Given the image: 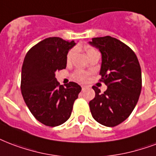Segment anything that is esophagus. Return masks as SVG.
I'll use <instances>...</instances> for the list:
<instances>
[{
	"mask_svg": "<svg viewBox=\"0 0 156 156\" xmlns=\"http://www.w3.org/2000/svg\"><path fill=\"white\" fill-rule=\"evenodd\" d=\"M84 89H85V87H84V86H82V90H83V91Z\"/></svg>",
	"mask_w": 156,
	"mask_h": 156,
	"instance_id": "esophagus-1",
	"label": "esophagus"
}]
</instances>
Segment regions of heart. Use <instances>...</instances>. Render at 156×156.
I'll use <instances>...</instances> for the list:
<instances>
[{
    "instance_id": "b5f03b06",
    "label": "heart",
    "mask_w": 156,
    "mask_h": 156,
    "mask_svg": "<svg viewBox=\"0 0 156 156\" xmlns=\"http://www.w3.org/2000/svg\"><path fill=\"white\" fill-rule=\"evenodd\" d=\"M84 49H85V51L87 52V56H90L91 55L95 54V53H97V51H96L93 48H91L90 46H86L84 47ZM73 54H74V50L71 49L68 52L67 56H66V61H67L68 64H69L71 62V60H72V58L73 56ZM73 78L74 79L78 82H86L87 80V75L86 73H83L82 71H76L74 74H73Z\"/></svg>"
}]
</instances>
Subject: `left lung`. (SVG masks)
<instances>
[{
	"instance_id": "obj_1",
	"label": "left lung",
	"mask_w": 156,
	"mask_h": 156,
	"mask_svg": "<svg viewBox=\"0 0 156 156\" xmlns=\"http://www.w3.org/2000/svg\"><path fill=\"white\" fill-rule=\"evenodd\" d=\"M90 45L101 53L100 74L107 90L101 93L93 86L96 96L89 102L94 119L106 127H115L133 112L141 91V71L136 54L119 40L106 36L92 38Z\"/></svg>"
}]
</instances>
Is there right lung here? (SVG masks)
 I'll return each instance as SVG.
<instances>
[{
  "instance_id": "right-lung-1",
  "label": "right lung",
  "mask_w": 156,
  "mask_h": 156,
  "mask_svg": "<svg viewBox=\"0 0 156 156\" xmlns=\"http://www.w3.org/2000/svg\"><path fill=\"white\" fill-rule=\"evenodd\" d=\"M60 37H48L33 46L25 55L21 72V92L32 115L44 125L55 127L69 119L82 90L78 83L65 87L55 72L66 68V56L74 45Z\"/></svg>"
}]
</instances>
